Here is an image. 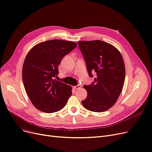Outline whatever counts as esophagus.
I'll return each instance as SVG.
<instances>
[{"mask_svg": "<svg viewBox=\"0 0 152 152\" xmlns=\"http://www.w3.org/2000/svg\"><path fill=\"white\" fill-rule=\"evenodd\" d=\"M73 88H74V89H80L81 88V86L80 85V84H78V85H77V86H73Z\"/></svg>", "mask_w": 152, "mask_h": 152, "instance_id": "esophagus-1", "label": "esophagus"}]
</instances>
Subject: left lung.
Masks as SVG:
<instances>
[{
	"label": "left lung",
	"instance_id": "8db88e82",
	"mask_svg": "<svg viewBox=\"0 0 152 152\" xmlns=\"http://www.w3.org/2000/svg\"><path fill=\"white\" fill-rule=\"evenodd\" d=\"M77 43L86 63L89 76L96 75L93 83L84 86L88 95L81 103L90 111H106L117 102L124 86L125 68L122 56L113 45L101 40Z\"/></svg>",
	"mask_w": 152,
	"mask_h": 152
}]
</instances>
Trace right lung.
<instances>
[{"label":"right lung","instance_id":"right-lung-1","mask_svg":"<svg viewBox=\"0 0 152 152\" xmlns=\"http://www.w3.org/2000/svg\"><path fill=\"white\" fill-rule=\"evenodd\" d=\"M77 47L75 42L51 39L34 46L25 57L22 80L35 108L46 113L61 110L72 94L71 86L56 81L63 58Z\"/></svg>","mask_w":152,"mask_h":152}]
</instances>
